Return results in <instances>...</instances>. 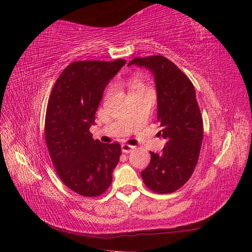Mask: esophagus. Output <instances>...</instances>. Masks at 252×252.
I'll return each instance as SVG.
<instances>
[{
    "label": "esophagus",
    "mask_w": 252,
    "mask_h": 252,
    "mask_svg": "<svg viewBox=\"0 0 252 252\" xmlns=\"http://www.w3.org/2000/svg\"><path fill=\"white\" fill-rule=\"evenodd\" d=\"M121 149H122V152L123 153H130L132 150H133L134 149V147H132V146H130V144H122L121 146Z\"/></svg>",
    "instance_id": "1"
}]
</instances>
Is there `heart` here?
<instances>
[{"instance_id":"1","label":"heart","mask_w":252,"mask_h":252,"mask_svg":"<svg viewBox=\"0 0 252 252\" xmlns=\"http://www.w3.org/2000/svg\"><path fill=\"white\" fill-rule=\"evenodd\" d=\"M143 88V84L141 82V80L138 78H133L130 81V90H136V89Z\"/></svg>"}]
</instances>
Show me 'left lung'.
Wrapping results in <instances>:
<instances>
[{
  "label": "left lung",
  "mask_w": 252,
  "mask_h": 252,
  "mask_svg": "<svg viewBox=\"0 0 252 252\" xmlns=\"http://www.w3.org/2000/svg\"><path fill=\"white\" fill-rule=\"evenodd\" d=\"M146 67L155 75L158 121L163 139L161 153L151 152V161L141 171L144 185L157 193H171L189 180L198 163L203 122L189 78L167 58H135L127 64Z\"/></svg>",
  "instance_id": "8db88e82"
}]
</instances>
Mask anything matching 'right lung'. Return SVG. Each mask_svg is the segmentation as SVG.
I'll use <instances>...</instances> for the list:
<instances>
[{
	"mask_svg": "<svg viewBox=\"0 0 252 252\" xmlns=\"http://www.w3.org/2000/svg\"><path fill=\"white\" fill-rule=\"evenodd\" d=\"M125 64L123 59L72 62L51 91L45 116L51 160L63 183L84 197H96L108 189L120 159V144L94 140L90 126L105 87Z\"/></svg>",
	"mask_w": 252,
	"mask_h": 252,
	"instance_id": "right-lung-1",
	"label": "right lung"
}]
</instances>
